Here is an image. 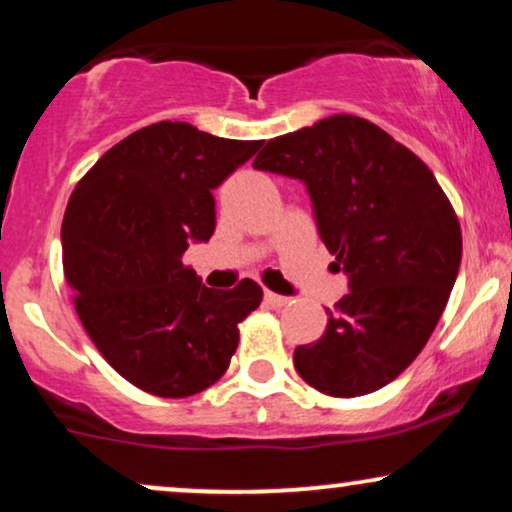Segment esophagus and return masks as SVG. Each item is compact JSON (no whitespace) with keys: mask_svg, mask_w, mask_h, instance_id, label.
<instances>
[{"mask_svg":"<svg viewBox=\"0 0 512 512\" xmlns=\"http://www.w3.org/2000/svg\"><path fill=\"white\" fill-rule=\"evenodd\" d=\"M264 303L272 305V307H283L291 303V298H286V295H279V293H272V291H264Z\"/></svg>","mask_w":512,"mask_h":512,"instance_id":"1","label":"esophagus"}]
</instances>
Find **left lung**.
I'll list each match as a JSON object with an SVG mask.
<instances>
[{
    "label": "left lung",
    "mask_w": 512,
    "mask_h": 512,
    "mask_svg": "<svg viewBox=\"0 0 512 512\" xmlns=\"http://www.w3.org/2000/svg\"><path fill=\"white\" fill-rule=\"evenodd\" d=\"M255 169L300 178L350 293L293 365L334 398L379 391L412 365L446 310L463 257L458 214L415 152L353 114L269 140Z\"/></svg>",
    "instance_id": "1"
}]
</instances>
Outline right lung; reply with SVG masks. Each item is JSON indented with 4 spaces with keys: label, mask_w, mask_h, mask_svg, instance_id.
I'll return each instance as SVG.
<instances>
[{
    "label": "right lung",
    "mask_w": 512,
    "mask_h": 512,
    "mask_svg": "<svg viewBox=\"0 0 512 512\" xmlns=\"http://www.w3.org/2000/svg\"><path fill=\"white\" fill-rule=\"evenodd\" d=\"M262 140H229L186 121L140 128L78 181L64 224L73 305L104 360L140 391L186 398L224 377L238 324L262 303L243 279L214 291L183 264L217 226L212 190Z\"/></svg>",
    "instance_id": "right-lung-1"
}]
</instances>
